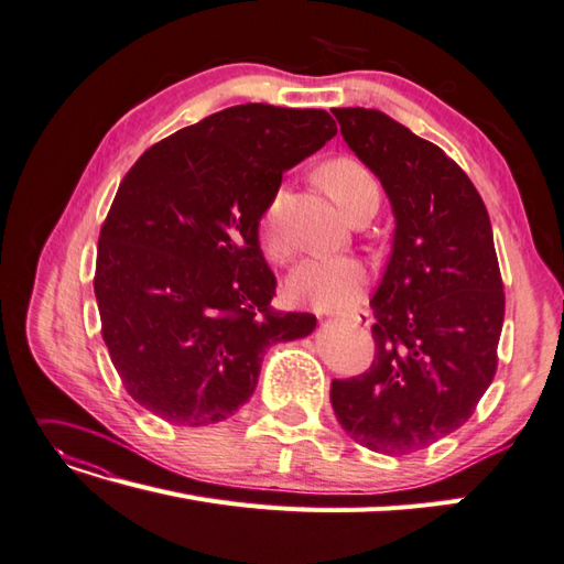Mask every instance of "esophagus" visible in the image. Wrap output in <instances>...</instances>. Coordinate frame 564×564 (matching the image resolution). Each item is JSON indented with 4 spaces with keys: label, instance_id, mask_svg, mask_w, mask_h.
Here are the masks:
<instances>
[{
    "label": "esophagus",
    "instance_id": "obj_1",
    "mask_svg": "<svg viewBox=\"0 0 564 564\" xmlns=\"http://www.w3.org/2000/svg\"><path fill=\"white\" fill-rule=\"evenodd\" d=\"M343 319H345V322H350V324H355V326H371L373 316H371V312H369V310H355V312H350V314H345Z\"/></svg>",
    "mask_w": 564,
    "mask_h": 564
}]
</instances>
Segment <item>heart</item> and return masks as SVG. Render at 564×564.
<instances>
[{
  "instance_id": "heart-1",
  "label": "heart",
  "mask_w": 564,
  "mask_h": 564,
  "mask_svg": "<svg viewBox=\"0 0 564 564\" xmlns=\"http://www.w3.org/2000/svg\"><path fill=\"white\" fill-rule=\"evenodd\" d=\"M322 181L345 214L371 195L379 197V185L365 164L350 156H340L322 169ZM262 248L273 262H285L293 252V240L285 224V191L279 187L267 202L259 219ZM369 281V269L357 257H312L293 269L288 276V297L319 310H340L362 297Z\"/></svg>"
}]
</instances>
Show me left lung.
Instances as JSON below:
<instances>
[{"label":"left lung","instance_id":"8db88e82","mask_svg":"<svg viewBox=\"0 0 564 564\" xmlns=\"http://www.w3.org/2000/svg\"><path fill=\"white\" fill-rule=\"evenodd\" d=\"M395 216L371 297V367L334 379L330 405L359 445L416 453L465 424L496 377L505 293L494 230L474 183L438 144L377 109H334Z\"/></svg>","mask_w":564,"mask_h":564}]
</instances>
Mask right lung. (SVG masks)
<instances>
[{"label":"right lung","mask_w":564,"mask_h":564,"mask_svg":"<svg viewBox=\"0 0 564 564\" xmlns=\"http://www.w3.org/2000/svg\"><path fill=\"white\" fill-rule=\"evenodd\" d=\"M338 133L324 109L238 105L152 144L99 230L102 338L140 408L178 426L224 422L250 400L269 345L310 336L276 312L259 219L283 171Z\"/></svg>","instance_id":"add662e5"}]
</instances>
